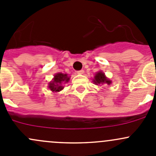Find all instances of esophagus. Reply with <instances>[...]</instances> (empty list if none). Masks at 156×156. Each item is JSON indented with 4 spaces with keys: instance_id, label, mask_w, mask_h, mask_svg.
<instances>
[{
    "instance_id": "esophagus-1",
    "label": "esophagus",
    "mask_w": 156,
    "mask_h": 156,
    "mask_svg": "<svg viewBox=\"0 0 156 156\" xmlns=\"http://www.w3.org/2000/svg\"><path fill=\"white\" fill-rule=\"evenodd\" d=\"M84 71L83 70V69H81V70H79V71H77V73L78 74H80V75H82V74H84Z\"/></svg>"
}]
</instances>
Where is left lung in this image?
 <instances>
[{
  "label": "left lung",
  "mask_w": 156,
  "mask_h": 156,
  "mask_svg": "<svg viewBox=\"0 0 156 156\" xmlns=\"http://www.w3.org/2000/svg\"><path fill=\"white\" fill-rule=\"evenodd\" d=\"M94 84L98 85V84H108L109 85L110 84L112 83V81H110L108 78H107L105 75V74L103 73L102 71H100V72H97V74L95 75L94 78Z\"/></svg>",
  "instance_id": "left-lung-1"
}]
</instances>
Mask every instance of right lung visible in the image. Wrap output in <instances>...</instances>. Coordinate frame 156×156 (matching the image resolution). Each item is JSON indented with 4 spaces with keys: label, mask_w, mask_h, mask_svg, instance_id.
<instances>
[{
    "label": "right lung",
    "mask_w": 156,
    "mask_h": 156,
    "mask_svg": "<svg viewBox=\"0 0 156 156\" xmlns=\"http://www.w3.org/2000/svg\"><path fill=\"white\" fill-rule=\"evenodd\" d=\"M69 79H70V78L67 74L56 73L54 75L53 81L49 83L48 87L53 92H59L63 89L64 87H62V84L68 82Z\"/></svg>",
    "instance_id": "1"
}]
</instances>
